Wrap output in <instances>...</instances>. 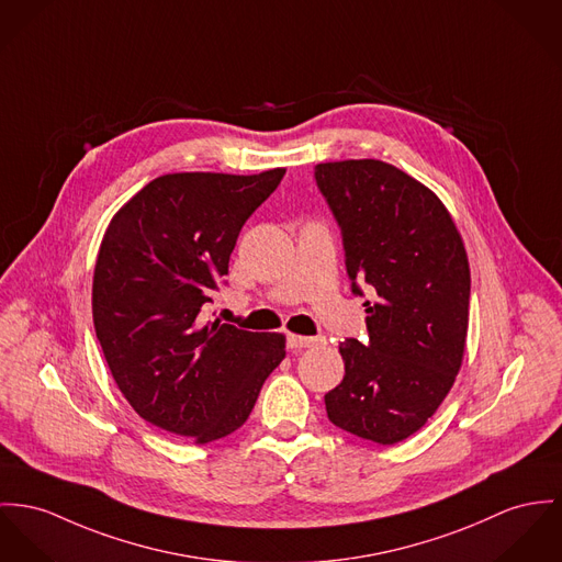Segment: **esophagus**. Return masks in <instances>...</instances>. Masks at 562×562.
I'll return each mask as SVG.
<instances>
[{
  "label": "esophagus",
  "mask_w": 562,
  "mask_h": 562,
  "mask_svg": "<svg viewBox=\"0 0 562 562\" xmlns=\"http://www.w3.org/2000/svg\"><path fill=\"white\" fill-rule=\"evenodd\" d=\"M286 342H289V348H310V346L321 345L323 342V338H307V336H295V334H291L289 338H286Z\"/></svg>",
  "instance_id": "1"
}]
</instances>
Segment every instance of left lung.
I'll use <instances>...</instances> for the list:
<instances>
[{"label":"left lung","instance_id":"left-lung-1","mask_svg":"<svg viewBox=\"0 0 562 562\" xmlns=\"http://www.w3.org/2000/svg\"><path fill=\"white\" fill-rule=\"evenodd\" d=\"M342 233L350 291L366 300L368 340L340 345L346 374L325 393L334 426L393 445L417 432L462 366L471 271L432 190L381 160L314 167Z\"/></svg>","mask_w":562,"mask_h":562}]
</instances>
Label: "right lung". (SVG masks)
Masks as SVG:
<instances>
[{"label":"right lung","instance_id":"1","mask_svg":"<svg viewBox=\"0 0 562 562\" xmlns=\"http://www.w3.org/2000/svg\"><path fill=\"white\" fill-rule=\"evenodd\" d=\"M282 177L162 175L111 220L93 271V327L147 424L196 442L235 432L284 359V336L203 318L241 226Z\"/></svg>","mask_w":562,"mask_h":562}]
</instances>
